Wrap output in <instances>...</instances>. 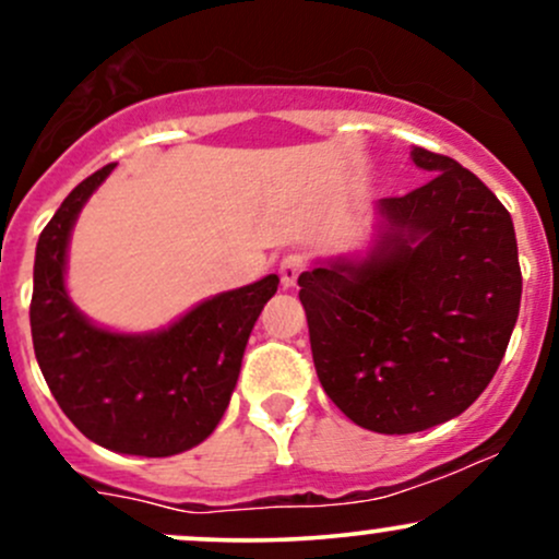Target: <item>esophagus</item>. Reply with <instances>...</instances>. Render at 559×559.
<instances>
[{"instance_id": "obj_1", "label": "esophagus", "mask_w": 559, "mask_h": 559, "mask_svg": "<svg viewBox=\"0 0 559 559\" xmlns=\"http://www.w3.org/2000/svg\"><path fill=\"white\" fill-rule=\"evenodd\" d=\"M305 267H307V262L301 260L299 254H286L278 265V275H281V284H284V288L297 286V278L305 273Z\"/></svg>"}]
</instances>
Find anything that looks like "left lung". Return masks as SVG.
Returning <instances> with one entry per match:
<instances>
[{"instance_id":"left-lung-1","label":"left lung","mask_w":559,"mask_h":559,"mask_svg":"<svg viewBox=\"0 0 559 559\" xmlns=\"http://www.w3.org/2000/svg\"><path fill=\"white\" fill-rule=\"evenodd\" d=\"M431 181L376 204L383 230L360 262L299 275L312 360L331 402L376 433L457 418L502 362L523 275L512 217L457 159L415 146Z\"/></svg>"}]
</instances>
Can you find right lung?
Segmentation results:
<instances>
[{"label":"right lung","instance_id":"obj_1","mask_svg":"<svg viewBox=\"0 0 559 559\" xmlns=\"http://www.w3.org/2000/svg\"><path fill=\"white\" fill-rule=\"evenodd\" d=\"M112 168L75 186L38 236L31 336L44 381L86 439L112 452L170 457L221 423L278 275L217 294L165 331L131 336L96 329L68 297L66 258L75 217Z\"/></svg>","mask_w":559,"mask_h":559}]
</instances>
